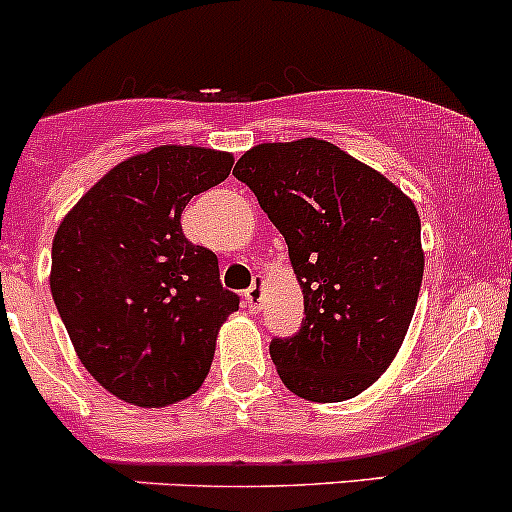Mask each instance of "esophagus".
<instances>
[{"mask_svg":"<svg viewBox=\"0 0 512 512\" xmlns=\"http://www.w3.org/2000/svg\"><path fill=\"white\" fill-rule=\"evenodd\" d=\"M261 293H263V276H256L254 283L244 291V300L249 303L251 310L261 308Z\"/></svg>","mask_w":512,"mask_h":512,"instance_id":"1","label":"esophagus"}]
</instances>
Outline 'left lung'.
<instances>
[{
	"instance_id": "8db88e82",
	"label": "left lung",
	"mask_w": 512,
	"mask_h": 512,
	"mask_svg": "<svg viewBox=\"0 0 512 512\" xmlns=\"http://www.w3.org/2000/svg\"><path fill=\"white\" fill-rule=\"evenodd\" d=\"M234 177L288 244L305 320L268 350L310 402L352 399L402 347L424 276L421 221L387 177L325 140L263 142Z\"/></svg>"
}]
</instances>
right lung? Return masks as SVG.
Masks as SVG:
<instances>
[{
  "label": "right lung",
  "mask_w": 512,
  "mask_h": 512,
  "mask_svg": "<svg viewBox=\"0 0 512 512\" xmlns=\"http://www.w3.org/2000/svg\"><path fill=\"white\" fill-rule=\"evenodd\" d=\"M234 157L162 145L130 157L66 214L51 246V295L78 360L135 407L202 387L217 333L239 310L219 258L184 239V207L229 177Z\"/></svg>",
  "instance_id": "obj_1"
}]
</instances>
